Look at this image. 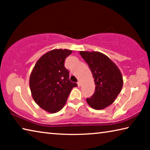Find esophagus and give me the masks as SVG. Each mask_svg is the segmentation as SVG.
<instances>
[{
	"label": "esophagus",
	"mask_w": 150,
	"mask_h": 150,
	"mask_svg": "<svg viewBox=\"0 0 150 150\" xmlns=\"http://www.w3.org/2000/svg\"><path fill=\"white\" fill-rule=\"evenodd\" d=\"M77 85H78V87H80V86L81 85V81H78V82H77Z\"/></svg>",
	"instance_id": "obj_1"
}]
</instances>
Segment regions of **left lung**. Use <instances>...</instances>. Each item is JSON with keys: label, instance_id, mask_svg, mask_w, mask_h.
<instances>
[{"label": "left lung", "instance_id": "1", "mask_svg": "<svg viewBox=\"0 0 150 150\" xmlns=\"http://www.w3.org/2000/svg\"><path fill=\"white\" fill-rule=\"evenodd\" d=\"M79 54L89 67L95 91L87 102L95 110H102L115 102L123 86L120 69L110 58L98 52L81 51Z\"/></svg>", "mask_w": 150, "mask_h": 150}]
</instances>
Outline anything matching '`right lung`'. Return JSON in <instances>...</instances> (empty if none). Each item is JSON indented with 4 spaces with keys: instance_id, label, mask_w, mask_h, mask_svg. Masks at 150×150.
<instances>
[{
    "instance_id": "add662e5",
    "label": "right lung",
    "mask_w": 150,
    "mask_h": 150,
    "mask_svg": "<svg viewBox=\"0 0 150 150\" xmlns=\"http://www.w3.org/2000/svg\"><path fill=\"white\" fill-rule=\"evenodd\" d=\"M69 50L55 49L38 60L30 74V88L32 98L40 108L50 113L62 110L71 91L77 83L69 80V73L65 67Z\"/></svg>"
}]
</instances>
